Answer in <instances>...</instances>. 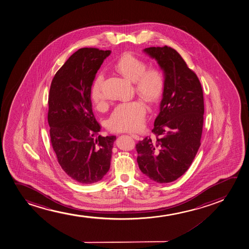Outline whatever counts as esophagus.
<instances>
[{
    "mask_svg": "<svg viewBox=\"0 0 249 249\" xmlns=\"http://www.w3.org/2000/svg\"><path fill=\"white\" fill-rule=\"evenodd\" d=\"M130 136H131L132 138H134L135 140H139V139H140V137H139L138 135L133 134V133H130Z\"/></svg>",
    "mask_w": 249,
    "mask_h": 249,
    "instance_id": "esophagus-1",
    "label": "esophagus"
}]
</instances>
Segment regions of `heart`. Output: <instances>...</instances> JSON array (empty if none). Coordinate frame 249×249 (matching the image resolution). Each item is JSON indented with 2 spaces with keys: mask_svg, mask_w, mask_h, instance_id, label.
Instances as JSON below:
<instances>
[{
  "mask_svg": "<svg viewBox=\"0 0 249 249\" xmlns=\"http://www.w3.org/2000/svg\"><path fill=\"white\" fill-rule=\"evenodd\" d=\"M146 63L130 53H124L115 64V70L126 79L135 82V91L146 103H156L163 94L165 80L163 74L155 67L146 68ZM103 76L100 74L91 90V100L97 107L105 105L106 96L103 91ZM146 107L140 101L121 103L112 111L107 126L114 132H132L143 126Z\"/></svg>",
  "mask_w": 249,
  "mask_h": 249,
  "instance_id": "heart-1",
  "label": "heart"
}]
</instances>
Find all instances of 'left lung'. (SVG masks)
I'll return each mask as SVG.
<instances>
[{
  "mask_svg": "<svg viewBox=\"0 0 249 249\" xmlns=\"http://www.w3.org/2000/svg\"><path fill=\"white\" fill-rule=\"evenodd\" d=\"M144 52L163 71L165 88L160 112L152 132L136 145L138 167L158 183L175 181L187 171L201 145L204 102L195 72L172 47H152Z\"/></svg>",
  "mask_w": 249,
  "mask_h": 249,
  "instance_id": "8db88e82",
  "label": "left lung"
}]
</instances>
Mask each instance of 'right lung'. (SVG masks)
Returning a JSON list of instances; mask_svg holds the SVG:
<instances>
[{"mask_svg": "<svg viewBox=\"0 0 249 249\" xmlns=\"http://www.w3.org/2000/svg\"><path fill=\"white\" fill-rule=\"evenodd\" d=\"M111 51L81 48L53 77L48 96L51 142L57 161L71 178L91 184L103 178L111 165L115 136L102 137L93 112L91 86Z\"/></svg>", "mask_w": 249, "mask_h": 249, "instance_id": "add662e5", "label": "right lung"}]
</instances>
